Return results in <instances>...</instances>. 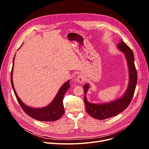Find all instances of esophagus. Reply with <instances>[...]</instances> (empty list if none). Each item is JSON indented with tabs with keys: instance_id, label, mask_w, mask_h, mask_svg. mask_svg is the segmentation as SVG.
<instances>
[{
	"instance_id": "1",
	"label": "esophagus",
	"mask_w": 149,
	"mask_h": 149,
	"mask_svg": "<svg viewBox=\"0 0 149 149\" xmlns=\"http://www.w3.org/2000/svg\"><path fill=\"white\" fill-rule=\"evenodd\" d=\"M85 79H85L84 76L83 75H82V74H79L78 76V77H77V81L79 83H82V82H84L85 81Z\"/></svg>"
}]
</instances>
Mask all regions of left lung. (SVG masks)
<instances>
[{"label":"left lung","mask_w":149,"mask_h":149,"mask_svg":"<svg viewBox=\"0 0 149 149\" xmlns=\"http://www.w3.org/2000/svg\"><path fill=\"white\" fill-rule=\"evenodd\" d=\"M118 48L125 54L129 69V87L124 95L120 99L108 104H94L89 102L86 97V94L89 88L88 84L84 85V103L86 111L94 118L97 120L107 119L117 116L123 111L130 105L135 91L137 81V70L134 65V58L132 50L125 43L121 40L118 44Z\"/></svg>","instance_id":"obj_1"}]
</instances>
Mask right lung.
Segmentation results:
<instances>
[{
  "mask_svg": "<svg viewBox=\"0 0 149 149\" xmlns=\"http://www.w3.org/2000/svg\"><path fill=\"white\" fill-rule=\"evenodd\" d=\"M13 64L14 62L13 61V66L10 74L11 84L17 100L24 112L33 119L41 121H54L59 119L62 116L65 111L63 105V99L66 91L70 87V80H68L64 84L62 85V86L59 89L55 98L49 105L42 109L31 108L28 107L27 105L24 104L16 94V93L13 87V83L12 80Z\"/></svg>",
  "mask_w": 149,
  "mask_h": 149,
  "instance_id": "obj_1",
  "label": "right lung"
}]
</instances>
